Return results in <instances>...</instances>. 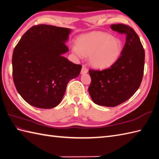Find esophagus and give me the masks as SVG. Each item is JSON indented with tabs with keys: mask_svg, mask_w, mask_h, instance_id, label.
Segmentation results:
<instances>
[{
	"mask_svg": "<svg viewBox=\"0 0 159 159\" xmlns=\"http://www.w3.org/2000/svg\"><path fill=\"white\" fill-rule=\"evenodd\" d=\"M88 72V70L84 66H83L82 70H81V74L82 75H84V74H87Z\"/></svg>",
	"mask_w": 159,
	"mask_h": 159,
	"instance_id": "1",
	"label": "esophagus"
}]
</instances>
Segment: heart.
<instances>
[{
    "label": "heart",
    "instance_id": "1",
    "mask_svg": "<svg viewBox=\"0 0 159 159\" xmlns=\"http://www.w3.org/2000/svg\"><path fill=\"white\" fill-rule=\"evenodd\" d=\"M123 50L121 40L108 33L93 32L83 35L73 45L72 51L76 57L89 56V62L95 68L104 69L114 65Z\"/></svg>",
    "mask_w": 159,
    "mask_h": 159
}]
</instances>
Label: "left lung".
<instances>
[{
  "label": "left lung",
  "instance_id": "obj_1",
  "mask_svg": "<svg viewBox=\"0 0 159 159\" xmlns=\"http://www.w3.org/2000/svg\"><path fill=\"white\" fill-rule=\"evenodd\" d=\"M110 28L126 36V42L118 61L104 70H89L91 83L89 93L99 106L114 107L127 101L141 84L145 52L138 35L124 24H113Z\"/></svg>",
  "mask_w": 159,
  "mask_h": 159
}]
</instances>
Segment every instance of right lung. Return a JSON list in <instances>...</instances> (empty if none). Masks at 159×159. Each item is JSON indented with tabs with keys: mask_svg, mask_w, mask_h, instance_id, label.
Returning <instances> with one entry per match:
<instances>
[{
	"mask_svg": "<svg viewBox=\"0 0 159 159\" xmlns=\"http://www.w3.org/2000/svg\"><path fill=\"white\" fill-rule=\"evenodd\" d=\"M72 30L41 24L30 28L15 47L13 78L21 98L36 108L50 109L61 102L70 80L82 66L63 55Z\"/></svg>",
	"mask_w": 159,
	"mask_h": 159,
	"instance_id": "right-lung-1",
	"label": "right lung"
}]
</instances>
